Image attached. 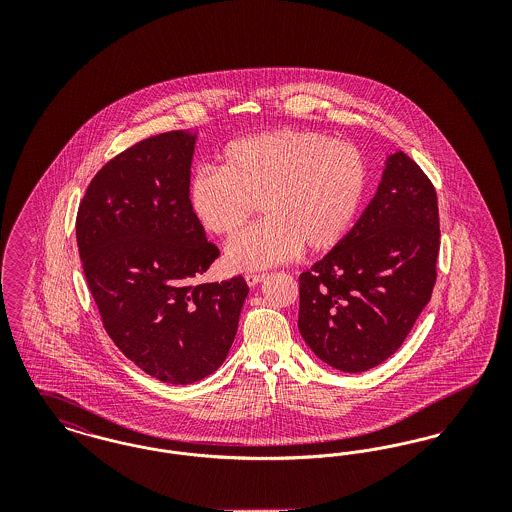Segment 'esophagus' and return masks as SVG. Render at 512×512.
<instances>
[{
  "label": "esophagus",
  "mask_w": 512,
  "mask_h": 512,
  "mask_svg": "<svg viewBox=\"0 0 512 512\" xmlns=\"http://www.w3.org/2000/svg\"><path fill=\"white\" fill-rule=\"evenodd\" d=\"M263 278H265V274H245V282L251 288H255L259 282H263Z\"/></svg>",
  "instance_id": "esophagus-1"
}]
</instances>
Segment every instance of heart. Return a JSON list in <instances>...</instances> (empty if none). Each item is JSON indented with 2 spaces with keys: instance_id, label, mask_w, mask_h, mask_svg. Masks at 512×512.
<instances>
[{
  "instance_id": "1",
  "label": "heart",
  "mask_w": 512,
  "mask_h": 512,
  "mask_svg": "<svg viewBox=\"0 0 512 512\" xmlns=\"http://www.w3.org/2000/svg\"><path fill=\"white\" fill-rule=\"evenodd\" d=\"M366 163L347 142L305 130H274L230 142L220 169L199 167L188 199L199 224L236 236L255 205L265 219L226 249L234 270H263L293 257L301 245L326 251L340 242L361 207Z\"/></svg>"
}]
</instances>
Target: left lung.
<instances>
[{"label":"left lung","instance_id":"1","mask_svg":"<svg viewBox=\"0 0 512 512\" xmlns=\"http://www.w3.org/2000/svg\"><path fill=\"white\" fill-rule=\"evenodd\" d=\"M438 195L403 151L355 226L299 276L297 326L326 365L357 374L403 345L436 284Z\"/></svg>","mask_w":512,"mask_h":512}]
</instances>
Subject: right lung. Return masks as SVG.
Instances as JSON below:
<instances>
[{"instance_id": "add662e5", "label": "right lung", "mask_w": 512, "mask_h": 512, "mask_svg": "<svg viewBox=\"0 0 512 512\" xmlns=\"http://www.w3.org/2000/svg\"><path fill=\"white\" fill-rule=\"evenodd\" d=\"M197 130L151 136L90 182L76 242L103 326L146 374L186 386L219 368L249 288L242 276L197 284L220 251L188 199Z\"/></svg>"}]
</instances>
